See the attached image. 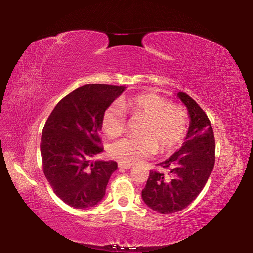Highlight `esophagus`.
Instances as JSON below:
<instances>
[{
  "label": "esophagus",
  "mask_w": 253,
  "mask_h": 253,
  "mask_svg": "<svg viewBox=\"0 0 253 253\" xmlns=\"http://www.w3.org/2000/svg\"><path fill=\"white\" fill-rule=\"evenodd\" d=\"M118 167L121 168V169H131L132 165L129 164H125V163H118Z\"/></svg>",
  "instance_id": "obj_1"
}]
</instances>
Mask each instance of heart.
<instances>
[{"label":"heart","mask_w":253,"mask_h":253,"mask_svg":"<svg viewBox=\"0 0 253 253\" xmlns=\"http://www.w3.org/2000/svg\"><path fill=\"white\" fill-rule=\"evenodd\" d=\"M120 106L131 117H143V121L139 129L141 136L126 137L111 145V156L119 162L137 164L155 154L158 147L162 152H171L185 140L189 117L183 106L153 93L122 98ZM121 108L113 103L101 116V128L110 138L126 131V122Z\"/></svg>","instance_id":"1"}]
</instances>
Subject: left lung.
Returning <instances> with one entry per match:
<instances>
[{"mask_svg": "<svg viewBox=\"0 0 253 253\" xmlns=\"http://www.w3.org/2000/svg\"><path fill=\"white\" fill-rule=\"evenodd\" d=\"M177 96L190 115V126L182 147L158 164L168 174L150 171L141 192L143 202L162 214L185 209L201 193L215 163V139L211 122L194 99L186 93Z\"/></svg>", "mask_w": 253, "mask_h": 253, "instance_id": "1", "label": "left lung"}]
</instances>
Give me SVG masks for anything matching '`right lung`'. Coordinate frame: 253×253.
<instances>
[{
	"instance_id": "obj_1",
	"label": "right lung",
	"mask_w": 253,
	"mask_h": 253,
	"mask_svg": "<svg viewBox=\"0 0 253 253\" xmlns=\"http://www.w3.org/2000/svg\"><path fill=\"white\" fill-rule=\"evenodd\" d=\"M125 86L86 84L61 99L45 122L41 156L45 177L53 192L77 209L100 202L116 162L89 159L103 151L99 129L104 110Z\"/></svg>"
}]
</instances>
